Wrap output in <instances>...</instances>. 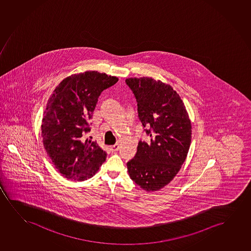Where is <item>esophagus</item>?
<instances>
[{
	"label": "esophagus",
	"instance_id": "obj_1",
	"mask_svg": "<svg viewBox=\"0 0 251 251\" xmlns=\"http://www.w3.org/2000/svg\"><path fill=\"white\" fill-rule=\"evenodd\" d=\"M110 149L111 152H116V151H118V149H119V145H113V146H111V147H110Z\"/></svg>",
	"mask_w": 251,
	"mask_h": 251
}]
</instances>
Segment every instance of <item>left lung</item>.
<instances>
[{
  "label": "left lung",
  "mask_w": 251,
  "mask_h": 251,
  "mask_svg": "<svg viewBox=\"0 0 251 251\" xmlns=\"http://www.w3.org/2000/svg\"><path fill=\"white\" fill-rule=\"evenodd\" d=\"M125 82L137 102L143 131L150 141L140 140L134 158L127 163L130 178L150 192L167 185L178 173L191 142V123L184 103L172 86L148 77Z\"/></svg>",
  "instance_id": "8db88e82"
}]
</instances>
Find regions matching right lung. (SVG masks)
<instances>
[{
    "instance_id": "obj_1",
    "label": "right lung",
    "mask_w": 251,
    "mask_h": 251,
    "mask_svg": "<svg viewBox=\"0 0 251 251\" xmlns=\"http://www.w3.org/2000/svg\"><path fill=\"white\" fill-rule=\"evenodd\" d=\"M117 81V77L97 71L74 75L62 80L50 99L42 122L43 143L67 178H91L105 161L106 152L86 134L99 97Z\"/></svg>"
}]
</instances>
